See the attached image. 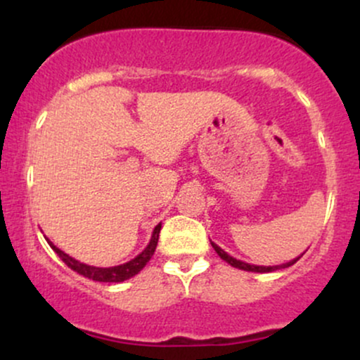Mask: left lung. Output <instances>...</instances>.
<instances>
[{
  "label": "left lung",
  "instance_id": "8db88e82",
  "mask_svg": "<svg viewBox=\"0 0 360 360\" xmlns=\"http://www.w3.org/2000/svg\"><path fill=\"white\" fill-rule=\"evenodd\" d=\"M212 245H213L214 252H217V254L220 255V257H221L223 260H225V262H229L230 266H232V267H237V269L249 271V272H272V271H278V269H284V267L292 266V264H295L296 260H300V257H301V255H300V257L292 259L291 262H288V264H281V266H254V264H247V262H242V260L233 259L232 255H229V254H226L225 250L220 249V247H218L217 243H213V242H212Z\"/></svg>",
  "mask_w": 360,
  "mask_h": 360
}]
</instances>
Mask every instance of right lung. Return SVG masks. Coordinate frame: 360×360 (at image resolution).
<instances>
[{
    "instance_id": "1",
    "label": "right lung",
    "mask_w": 360,
    "mask_h": 360,
    "mask_svg": "<svg viewBox=\"0 0 360 360\" xmlns=\"http://www.w3.org/2000/svg\"><path fill=\"white\" fill-rule=\"evenodd\" d=\"M160 223L154 229V233H152L150 242L148 245L143 249L135 259L128 260V262L122 264V266H115V267H94V266H88V264H82L79 260L72 259L71 255H68L65 252H62L60 249H57L53 243L49 240V245L52 247L53 252L62 259V262L68 264V267H71L72 271H76L77 274L84 276V278L93 279V281H100V283H123V281L134 278L135 274H139L140 271L146 267V264L150 260L152 255H154L155 247H157V240H159V233H160Z\"/></svg>"
}]
</instances>
